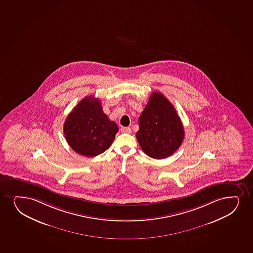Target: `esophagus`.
<instances>
[{
	"mask_svg": "<svg viewBox=\"0 0 253 253\" xmlns=\"http://www.w3.org/2000/svg\"><path fill=\"white\" fill-rule=\"evenodd\" d=\"M121 132L122 133H126V134H130L131 128H128V127H122L121 128Z\"/></svg>",
	"mask_w": 253,
	"mask_h": 253,
	"instance_id": "obj_1",
	"label": "esophagus"
}]
</instances>
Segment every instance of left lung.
Masks as SVG:
<instances>
[{
    "instance_id": "1",
    "label": "left lung",
    "mask_w": 253,
    "mask_h": 253,
    "mask_svg": "<svg viewBox=\"0 0 253 253\" xmlns=\"http://www.w3.org/2000/svg\"><path fill=\"white\" fill-rule=\"evenodd\" d=\"M137 140L147 156L164 159L178 150L184 140V127L175 108L162 93H152L139 118Z\"/></svg>"
}]
</instances>
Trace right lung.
Here are the masks:
<instances>
[{
	"mask_svg": "<svg viewBox=\"0 0 253 253\" xmlns=\"http://www.w3.org/2000/svg\"><path fill=\"white\" fill-rule=\"evenodd\" d=\"M119 131L116 123L103 113L101 101L93 95L82 99L67 117L63 132L75 152L92 158L110 147Z\"/></svg>",
	"mask_w": 253,
	"mask_h": 253,
	"instance_id": "right-lung-1",
	"label": "right lung"
}]
</instances>
